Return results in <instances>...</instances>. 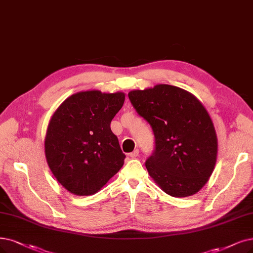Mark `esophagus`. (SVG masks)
<instances>
[{"label":"esophagus","instance_id":"34e87169","mask_svg":"<svg viewBox=\"0 0 253 253\" xmlns=\"http://www.w3.org/2000/svg\"><path fill=\"white\" fill-rule=\"evenodd\" d=\"M138 154H139V150H138V149H135V150H134L133 152L129 153V156L131 157V158H135V157L138 156Z\"/></svg>","mask_w":253,"mask_h":253}]
</instances>
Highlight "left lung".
<instances>
[{
    "label": "left lung",
    "instance_id": "8db88e82",
    "mask_svg": "<svg viewBox=\"0 0 253 253\" xmlns=\"http://www.w3.org/2000/svg\"><path fill=\"white\" fill-rule=\"evenodd\" d=\"M128 97L154 133V151L146 161L149 175L172 197L200 191L213 171L218 152L216 130L201 102L169 84L131 90Z\"/></svg>",
    "mask_w": 253,
    "mask_h": 253
}]
</instances>
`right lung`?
Segmentation results:
<instances>
[{"instance_id": "add662e5", "label": "right lung", "mask_w": 253, "mask_h": 253, "mask_svg": "<svg viewBox=\"0 0 253 253\" xmlns=\"http://www.w3.org/2000/svg\"><path fill=\"white\" fill-rule=\"evenodd\" d=\"M124 101L121 91H80L54 112L44 153L55 178L70 193L93 195L123 167L126 156L110 123Z\"/></svg>"}]
</instances>
